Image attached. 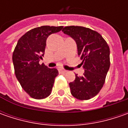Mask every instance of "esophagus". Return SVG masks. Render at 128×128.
Masks as SVG:
<instances>
[{"label": "esophagus", "mask_w": 128, "mask_h": 128, "mask_svg": "<svg viewBox=\"0 0 128 128\" xmlns=\"http://www.w3.org/2000/svg\"><path fill=\"white\" fill-rule=\"evenodd\" d=\"M59 71L60 72H63V73H65V72H66L67 70H65V69H62V68H60V69H59Z\"/></svg>", "instance_id": "1"}]
</instances>
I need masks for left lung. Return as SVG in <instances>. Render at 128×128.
I'll list each match as a JSON object with an SVG mask.
<instances>
[{"label": "left lung", "instance_id": "1", "mask_svg": "<svg viewBox=\"0 0 128 128\" xmlns=\"http://www.w3.org/2000/svg\"><path fill=\"white\" fill-rule=\"evenodd\" d=\"M62 31L76 41L85 72L69 83L72 96L89 100L100 91L110 68V48L100 33L82 26H66Z\"/></svg>", "mask_w": 128, "mask_h": 128}]
</instances>
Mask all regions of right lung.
<instances>
[{
  "label": "right lung",
  "instance_id": "1",
  "mask_svg": "<svg viewBox=\"0 0 128 128\" xmlns=\"http://www.w3.org/2000/svg\"><path fill=\"white\" fill-rule=\"evenodd\" d=\"M62 26H43L28 31L17 42L12 53L15 74L22 89L34 99H43L51 93L56 68H48L39 61L44 56L46 40L60 31Z\"/></svg>",
  "mask_w": 128,
  "mask_h": 128
}]
</instances>
